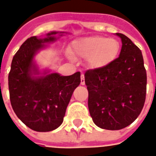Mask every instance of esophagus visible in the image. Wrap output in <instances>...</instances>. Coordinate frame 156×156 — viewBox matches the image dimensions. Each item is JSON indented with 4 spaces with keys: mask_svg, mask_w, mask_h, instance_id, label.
<instances>
[{
    "mask_svg": "<svg viewBox=\"0 0 156 156\" xmlns=\"http://www.w3.org/2000/svg\"><path fill=\"white\" fill-rule=\"evenodd\" d=\"M84 83H85V82H84V76L82 74L81 76H80V84H81L82 85H84Z\"/></svg>",
    "mask_w": 156,
    "mask_h": 156,
    "instance_id": "esophagus-1",
    "label": "esophagus"
}]
</instances>
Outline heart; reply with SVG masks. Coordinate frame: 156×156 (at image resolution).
<instances>
[{
    "mask_svg": "<svg viewBox=\"0 0 156 156\" xmlns=\"http://www.w3.org/2000/svg\"><path fill=\"white\" fill-rule=\"evenodd\" d=\"M119 51V41L101 36L83 37L75 40L72 53L76 57L87 58L90 67L100 68L111 63Z\"/></svg>",
    "mask_w": 156,
    "mask_h": 156,
    "instance_id": "1",
    "label": "heart"
}]
</instances>
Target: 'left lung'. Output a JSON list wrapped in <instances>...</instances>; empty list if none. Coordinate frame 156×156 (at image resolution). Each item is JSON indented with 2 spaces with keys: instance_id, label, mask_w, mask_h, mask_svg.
<instances>
[{
  "instance_id": "obj_1",
  "label": "left lung",
  "mask_w": 156,
  "mask_h": 156,
  "mask_svg": "<svg viewBox=\"0 0 156 156\" xmlns=\"http://www.w3.org/2000/svg\"><path fill=\"white\" fill-rule=\"evenodd\" d=\"M119 56L107 66L88 70L84 81L93 121L101 129L127 127L142 112L147 94V72L142 51L121 33Z\"/></svg>"
}]
</instances>
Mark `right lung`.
I'll list each match as a JSON object with an SVG mask.
<instances>
[{
  "instance_id": "1",
  "label": "right lung",
  "mask_w": 156,
  "mask_h": 156,
  "mask_svg": "<svg viewBox=\"0 0 156 156\" xmlns=\"http://www.w3.org/2000/svg\"><path fill=\"white\" fill-rule=\"evenodd\" d=\"M57 32L45 38L32 37L14 54L9 73V99L14 113L23 124L37 132L56 129L63 117L72 95L80 83V73L68 76L44 72L43 76L33 62L35 54L47 42L54 41ZM64 33V32H60Z\"/></svg>"
}]
</instances>
